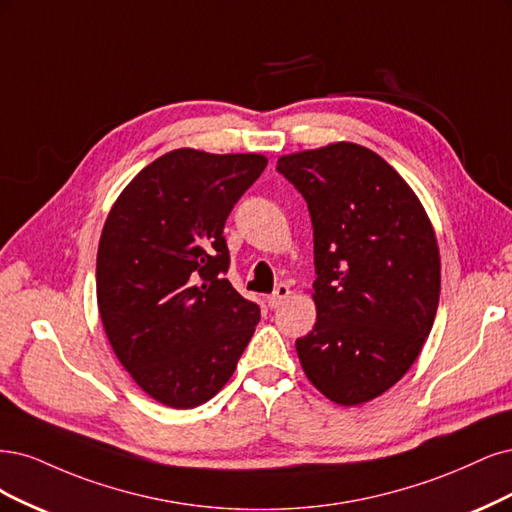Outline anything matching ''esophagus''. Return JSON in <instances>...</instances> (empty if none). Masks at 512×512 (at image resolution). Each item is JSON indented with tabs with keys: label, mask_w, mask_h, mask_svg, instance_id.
Returning a JSON list of instances; mask_svg holds the SVG:
<instances>
[{
	"label": "esophagus",
	"mask_w": 512,
	"mask_h": 512,
	"mask_svg": "<svg viewBox=\"0 0 512 512\" xmlns=\"http://www.w3.org/2000/svg\"><path fill=\"white\" fill-rule=\"evenodd\" d=\"M289 295H291V287H289L287 283H280V285L274 289V293L268 298L270 308H278L280 304H283V302L289 298Z\"/></svg>",
	"instance_id": "obj_1"
}]
</instances>
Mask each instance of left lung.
Segmentation results:
<instances>
[{"mask_svg":"<svg viewBox=\"0 0 512 512\" xmlns=\"http://www.w3.org/2000/svg\"><path fill=\"white\" fill-rule=\"evenodd\" d=\"M315 236L317 323L295 340L310 383L355 406L415 364L440 298L436 234L389 163L353 142L280 157Z\"/></svg>","mask_w":512,"mask_h":512,"instance_id":"obj_1","label":"left lung"}]
</instances>
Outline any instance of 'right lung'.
I'll use <instances>...</instances> for the list:
<instances>
[{"mask_svg":"<svg viewBox=\"0 0 512 512\" xmlns=\"http://www.w3.org/2000/svg\"><path fill=\"white\" fill-rule=\"evenodd\" d=\"M263 155H161L112 206L97 249V306L131 378L172 408L208 402L234 374L261 310L225 278L229 212Z\"/></svg>","mask_w":512,"mask_h":512,"instance_id":"right-lung-1","label":"right lung"}]
</instances>
